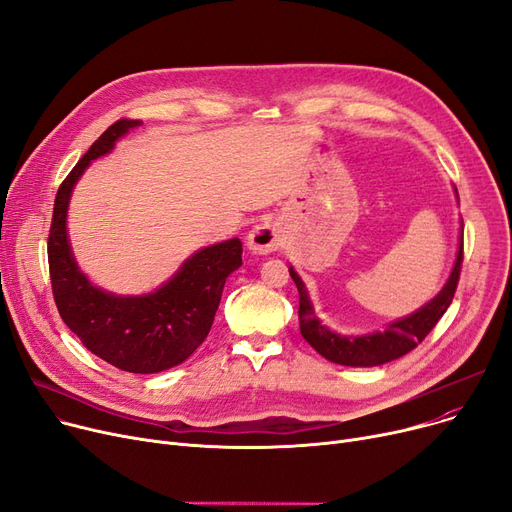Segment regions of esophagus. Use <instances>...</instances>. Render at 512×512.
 <instances>
[{
    "instance_id": "esophagus-1",
    "label": "esophagus",
    "mask_w": 512,
    "mask_h": 512,
    "mask_svg": "<svg viewBox=\"0 0 512 512\" xmlns=\"http://www.w3.org/2000/svg\"><path fill=\"white\" fill-rule=\"evenodd\" d=\"M282 242V228L274 220H261L255 224L247 236V247L255 255L274 253Z\"/></svg>"
}]
</instances>
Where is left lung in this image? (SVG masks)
Listing matches in <instances>:
<instances>
[{"instance_id": "1", "label": "left lung", "mask_w": 512, "mask_h": 512, "mask_svg": "<svg viewBox=\"0 0 512 512\" xmlns=\"http://www.w3.org/2000/svg\"><path fill=\"white\" fill-rule=\"evenodd\" d=\"M454 193H456V188H454ZM456 197H459V193H456ZM461 263H463V234L459 238V249H456L452 272L436 297L432 301H427L417 311L390 321L384 332L361 334V336H342L321 324V319L315 315L305 282L290 265L288 267L290 278L299 288L301 334L321 357L332 361V363H338V365L375 367V365H384L388 361L400 359L402 355L411 353L417 344L423 342V338L434 330L440 317L450 307L456 284H459Z\"/></svg>"}]
</instances>
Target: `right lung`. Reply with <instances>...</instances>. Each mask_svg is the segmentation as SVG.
Returning <instances> with one entry per match:
<instances>
[{
  "instance_id": "1",
  "label": "right lung",
  "mask_w": 512,
  "mask_h": 512,
  "mask_svg": "<svg viewBox=\"0 0 512 512\" xmlns=\"http://www.w3.org/2000/svg\"><path fill=\"white\" fill-rule=\"evenodd\" d=\"M141 120L107 128L62 182L47 240L53 299L64 324L93 355L130 373H159L191 357L207 338L228 276L242 265V242L199 249L147 294L107 292L80 272L68 238V205L91 161L110 153Z\"/></svg>"
}]
</instances>
